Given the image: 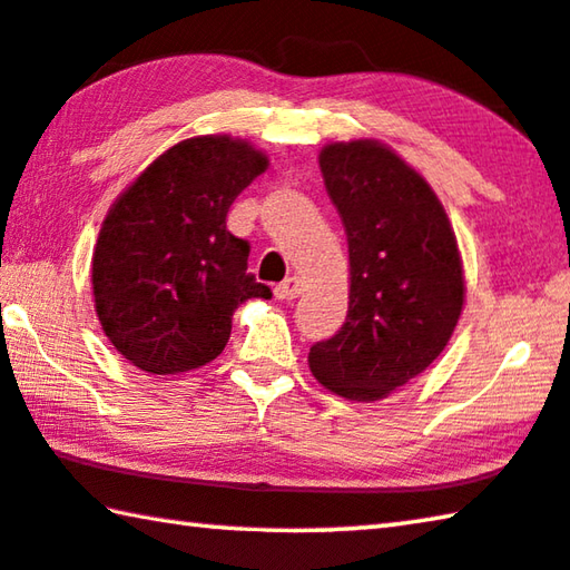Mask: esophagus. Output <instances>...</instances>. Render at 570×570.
<instances>
[{
	"instance_id": "34e87169",
	"label": "esophagus",
	"mask_w": 570,
	"mask_h": 570,
	"mask_svg": "<svg viewBox=\"0 0 570 570\" xmlns=\"http://www.w3.org/2000/svg\"><path fill=\"white\" fill-rule=\"evenodd\" d=\"M274 292H276V298H286L288 302V298H296L298 294H304V282L298 276H288L286 282H282L274 288Z\"/></svg>"
}]
</instances>
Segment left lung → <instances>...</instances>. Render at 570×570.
I'll use <instances>...</instances> for the list:
<instances>
[{"label":"left lung","mask_w":570,"mask_h":570,"mask_svg":"<svg viewBox=\"0 0 570 570\" xmlns=\"http://www.w3.org/2000/svg\"><path fill=\"white\" fill-rule=\"evenodd\" d=\"M350 244V312L308 370L350 402H377L422 374L455 334L465 268L445 206L420 170L374 138L320 153Z\"/></svg>","instance_id":"left-lung-1"}]
</instances>
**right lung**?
Wrapping results in <instances>:
<instances>
[{
	"label": "right lung",
	"mask_w": 570,
	"mask_h": 570,
	"mask_svg": "<svg viewBox=\"0 0 570 570\" xmlns=\"http://www.w3.org/2000/svg\"><path fill=\"white\" fill-rule=\"evenodd\" d=\"M268 156L234 135L163 150L105 214L92 250L95 314L125 360L148 374L198 370L224 352L246 298H272L248 274L228 208Z\"/></svg>",
	"instance_id": "right-lung-1"
}]
</instances>
